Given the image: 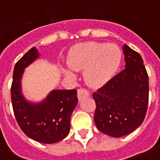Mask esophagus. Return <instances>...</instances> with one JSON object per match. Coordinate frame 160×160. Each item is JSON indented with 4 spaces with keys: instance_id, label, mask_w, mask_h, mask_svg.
<instances>
[{
    "instance_id": "esophagus-1",
    "label": "esophagus",
    "mask_w": 160,
    "mask_h": 160,
    "mask_svg": "<svg viewBox=\"0 0 160 160\" xmlns=\"http://www.w3.org/2000/svg\"><path fill=\"white\" fill-rule=\"evenodd\" d=\"M78 99H79V100H81L82 99H84V98L85 97H89L90 95V92L88 91L87 90H85V89H79L78 90Z\"/></svg>"
}]
</instances>
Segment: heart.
Here are the masks:
<instances>
[{
  "label": "heart",
  "mask_w": 160,
  "mask_h": 160,
  "mask_svg": "<svg viewBox=\"0 0 160 160\" xmlns=\"http://www.w3.org/2000/svg\"><path fill=\"white\" fill-rule=\"evenodd\" d=\"M120 49L114 44L85 42L75 45L68 55V65L72 70L84 71L85 82L92 87H100L109 81L121 62ZM68 77L74 74L65 70Z\"/></svg>",
  "instance_id": "1"
}]
</instances>
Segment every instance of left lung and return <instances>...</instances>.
Instances as JSON below:
<instances>
[{
	"label": "left lung",
	"instance_id": "obj_1",
	"mask_svg": "<svg viewBox=\"0 0 160 160\" xmlns=\"http://www.w3.org/2000/svg\"><path fill=\"white\" fill-rule=\"evenodd\" d=\"M125 69L93 94L95 125L109 136H124L143 123L149 103V76L141 55L123 46Z\"/></svg>",
	"mask_w": 160,
	"mask_h": 160
}]
</instances>
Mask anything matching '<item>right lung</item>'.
I'll return each instance as SVG.
<instances>
[{
  "label": "right lung",
  "instance_id": "obj_1",
  "mask_svg": "<svg viewBox=\"0 0 160 160\" xmlns=\"http://www.w3.org/2000/svg\"><path fill=\"white\" fill-rule=\"evenodd\" d=\"M39 57L35 47L16 62L11 84V103L21 130L31 139L44 144L62 140L70 133V116L78 103L76 90H52L39 104L27 101L21 94L24 69Z\"/></svg>",
  "mask_w": 160,
  "mask_h": 160
}]
</instances>
